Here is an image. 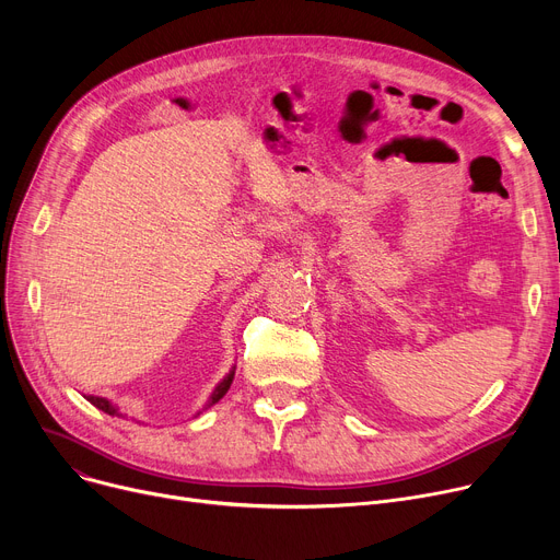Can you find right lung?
<instances>
[{
  "label": "right lung",
  "mask_w": 560,
  "mask_h": 560,
  "mask_svg": "<svg viewBox=\"0 0 560 560\" xmlns=\"http://www.w3.org/2000/svg\"><path fill=\"white\" fill-rule=\"evenodd\" d=\"M233 374H235V365L229 370V374L220 381V384L215 386V390L211 393V397H209V401H206V406L203 408H211L213 404H218L224 395H226V390L231 388V384H233ZM88 401H91L93 406H97L100 410H104V413H108V416H117V418H120L122 413H120V408H117L113 401H108L106 397H93V395H88L85 397Z\"/></svg>",
  "instance_id": "1"
}]
</instances>
